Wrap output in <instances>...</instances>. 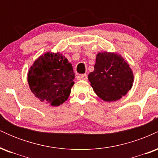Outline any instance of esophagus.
<instances>
[{
	"mask_svg": "<svg viewBox=\"0 0 158 158\" xmlns=\"http://www.w3.org/2000/svg\"><path fill=\"white\" fill-rule=\"evenodd\" d=\"M79 79H81V80L86 81L87 79H88V76H87L86 74H81V75H80L79 77Z\"/></svg>",
	"mask_w": 158,
	"mask_h": 158,
	"instance_id": "esophagus-1",
	"label": "esophagus"
}]
</instances>
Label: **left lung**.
Here are the masks:
<instances>
[{"label": "left lung", "mask_w": 158, "mask_h": 158, "mask_svg": "<svg viewBox=\"0 0 158 158\" xmlns=\"http://www.w3.org/2000/svg\"><path fill=\"white\" fill-rule=\"evenodd\" d=\"M134 73L129 64L120 54L99 52L94 70L88 74V80L96 94L105 102L121 99L131 90Z\"/></svg>", "instance_id": "1"}]
</instances>
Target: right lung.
<instances>
[{"mask_svg":"<svg viewBox=\"0 0 158 158\" xmlns=\"http://www.w3.org/2000/svg\"><path fill=\"white\" fill-rule=\"evenodd\" d=\"M74 78L71 63L59 52H44L36 59L27 73L32 93L41 102L55 107L68 99Z\"/></svg>","mask_w":158,"mask_h":158,"instance_id":"right-lung-1","label":"right lung"}]
</instances>
